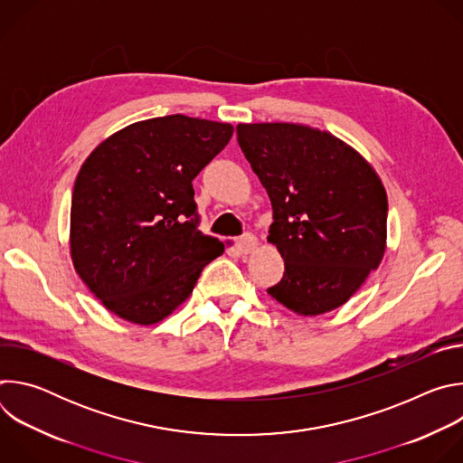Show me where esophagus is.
I'll use <instances>...</instances> for the list:
<instances>
[{
  "label": "esophagus",
  "mask_w": 463,
  "mask_h": 463,
  "mask_svg": "<svg viewBox=\"0 0 463 463\" xmlns=\"http://www.w3.org/2000/svg\"><path fill=\"white\" fill-rule=\"evenodd\" d=\"M258 245V240H256V236L254 234H243L241 238H238V241H236V247H238V250L240 252H243V254H247V252H250L254 247Z\"/></svg>",
  "instance_id": "obj_1"
}]
</instances>
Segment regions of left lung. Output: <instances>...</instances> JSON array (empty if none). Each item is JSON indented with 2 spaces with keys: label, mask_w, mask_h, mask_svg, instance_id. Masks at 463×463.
Masks as SVG:
<instances>
[{
  "label": "left lung",
  "mask_w": 463,
  "mask_h": 463,
  "mask_svg": "<svg viewBox=\"0 0 463 463\" xmlns=\"http://www.w3.org/2000/svg\"><path fill=\"white\" fill-rule=\"evenodd\" d=\"M273 205L268 240L284 277L268 293L302 317L346 304L386 249V190L372 165L329 131L293 122L236 126Z\"/></svg>",
  "instance_id": "8db88e82"
}]
</instances>
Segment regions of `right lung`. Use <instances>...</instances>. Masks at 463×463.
<instances>
[{"label":"right lung","instance_id":"1","mask_svg":"<svg viewBox=\"0 0 463 463\" xmlns=\"http://www.w3.org/2000/svg\"><path fill=\"white\" fill-rule=\"evenodd\" d=\"M232 124L166 115L129 124L84 161L73 188L75 271L117 317L152 326L223 252L197 231L192 179L231 141Z\"/></svg>","mask_w":463,"mask_h":463}]
</instances>
